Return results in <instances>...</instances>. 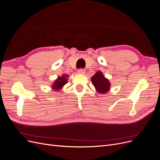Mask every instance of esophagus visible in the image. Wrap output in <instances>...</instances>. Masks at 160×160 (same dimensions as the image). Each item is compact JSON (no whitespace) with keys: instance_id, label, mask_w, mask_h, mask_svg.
Wrapping results in <instances>:
<instances>
[{"instance_id":"1","label":"esophagus","mask_w":160,"mask_h":160,"mask_svg":"<svg viewBox=\"0 0 160 160\" xmlns=\"http://www.w3.org/2000/svg\"><path fill=\"white\" fill-rule=\"evenodd\" d=\"M77 72H78V73H79V74H85V70L83 69H79L78 71H77Z\"/></svg>"}]
</instances>
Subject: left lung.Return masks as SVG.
Listing matches in <instances>:
<instances>
[{"label":"left lung","instance_id":"left-lung-1","mask_svg":"<svg viewBox=\"0 0 160 160\" xmlns=\"http://www.w3.org/2000/svg\"><path fill=\"white\" fill-rule=\"evenodd\" d=\"M91 81L98 93L105 94L109 91L110 82L101 71H98L91 77Z\"/></svg>","mask_w":160,"mask_h":160}]
</instances>
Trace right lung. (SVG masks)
Wrapping results in <instances>:
<instances>
[{"instance_id":"1","label":"right lung","mask_w":160,"mask_h":160,"mask_svg":"<svg viewBox=\"0 0 160 160\" xmlns=\"http://www.w3.org/2000/svg\"><path fill=\"white\" fill-rule=\"evenodd\" d=\"M67 77H68V75L65 74L62 75L61 77H58L52 84V89L55 91L60 90L67 83Z\"/></svg>"}]
</instances>
